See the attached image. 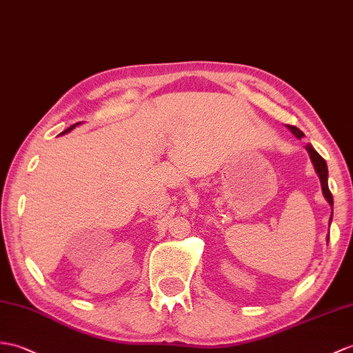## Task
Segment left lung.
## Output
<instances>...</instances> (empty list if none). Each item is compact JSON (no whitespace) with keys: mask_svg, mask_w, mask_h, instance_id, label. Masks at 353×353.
Returning a JSON list of instances; mask_svg holds the SVG:
<instances>
[{"mask_svg":"<svg viewBox=\"0 0 353 353\" xmlns=\"http://www.w3.org/2000/svg\"><path fill=\"white\" fill-rule=\"evenodd\" d=\"M288 128H289V129L292 130V132H293L294 135H296L298 138L304 137V132H302V130H299L296 126L289 125ZM307 150H308V153H310V158H311V162H313L316 173L319 174V177H321L322 192H323V195H325V199H326L327 203H330L331 206H332L334 200H332V194H331V191H330V186H327V167H326V162H325V159L321 157V154H319V153L314 150V147L311 145V144L307 145ZM331 219H332V214H331ZM331 219H330V223H331ZM327 241H330V237H327Z\"/></svg>","mask_w":353,"mask_h":353,"instance_id":"1","label":"left lung"}]
</instances>
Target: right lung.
<instances>
[{"label": "right lung", "instance_id": "obj_1", "mask_svg": "<svg viewBox=\"0 0 353 353\" xmlns=\"http://www.w3.org/2000/svg\"><path fill=\"white\" fill-rule=\"evenodd\" d=\"M77 125H79V123H77ZM77 125H72L70 128H68V129H65V130H64V132H61V134H68V132H70V130H72L73 128H75Z\"/></svg>", "mask_w": 353, "mask_h": 353}]
</instances>
